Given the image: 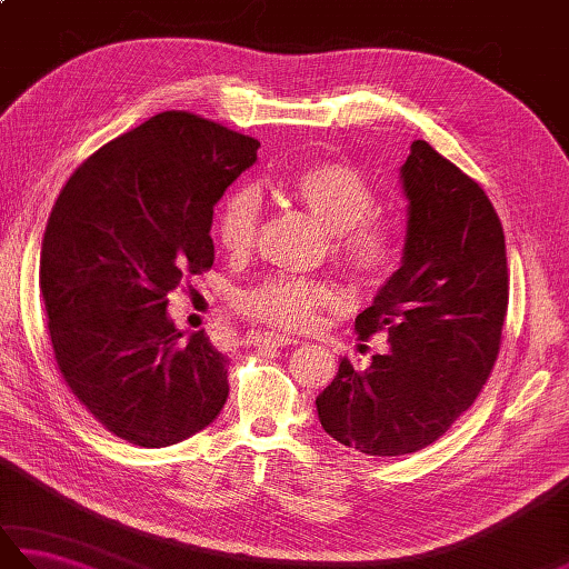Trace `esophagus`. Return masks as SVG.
<instances>
[{
	"mask_svg": "<svg viewBox=\"0 0 569 569\" xmlns=\"http://www.w3.org/2000/svg\"><path fill=\"white\" fill-rule=\"evenodd\" d=\"M251 345L259 349H276V347H291L298 345V340L288 335H278V332H251Z\"/></svg>",
	"mask_w": 569,
	"mask_h": 569,
	"instance_id": "34e87169",
	"label": "esophagus"
}]
</instances>
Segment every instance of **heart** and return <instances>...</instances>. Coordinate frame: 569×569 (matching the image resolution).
<instances>
[{"label":"heart","instance_id":"heart-1","mask_svg":"<svg viewBox=\"0 0 569 569\" xmlns=\"http://www.w3.org/2000/svg\"><path fill=\"white\" fill-rule=\"evenodd\" d=\"M286 196L298 202L330 234V259L357 286H379L401 259V241L391 224L377 217V196L352 166L320 161L298 168L286 180ZM261 200L257 190L241 186L229 192L214 214V237L232 257H244L259 239ZM340 303L328 281L300 276H271L239 296L247 316L276 328L308 330L320 312Z\"/></svg>","mask_w":569,"mask_h":569}]
</instances>
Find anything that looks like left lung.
I'll return each instance as SVG.
<instances>
[{"mask_svg":"<svg viewBox=\"0 0 569 569\" xmlns=\"http://www.w3.org/2000/svg\"><path fill=\"white\" fill-rule=\"evenodd\" d=\"M401 180L403 263L355 320L361 342L383 332L391 349L367 369L345 357L316 398L325 432L377 457L422 450L477 401L509 310L503 227L485 188L428 141L410 143Z\"/></svg>","mask_w":569,"mask_h":569,"instance_id":"1","label":"left lung"}]
</instances>
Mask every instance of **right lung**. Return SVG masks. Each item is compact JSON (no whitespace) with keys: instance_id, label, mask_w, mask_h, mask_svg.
<instances>
[{"instance_id":"right-lung-1","label":"right lung","mask_w":569,"mask_h":569,"mask_svg":"<svg viewBox=\"0 0 569 569\" xmlns=\"http://www.w3.org/2000/svg\"><path fill=\"white\" fill-rule=\"evenodd\" d=\"M259 141L171 110L104 143L60 190L39 286L60 377L94 420L139 447L208 428L227 401V357L183 340L168 293L214 261L212 208Z\"/></svg>"}]
</instances>
